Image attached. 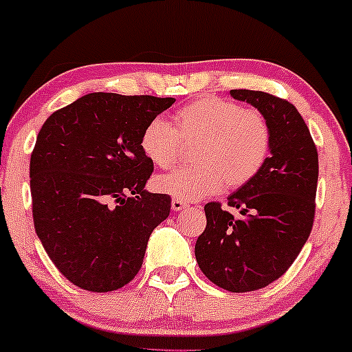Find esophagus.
Wrapping results in <instances>:
<instances>
[{"label":"esophagus","instance_id":"34e87169","mask_svg":"<svg viewBox=\"0 0 352 352\" xmlns=\"http://www.w3.org/2000/svg\"><path fill=\"white\" fill-rule=\"evenodd\" d=\"M187 208V204L185 201H182L179 199H172V210L173 212H180V210Z\"/></svg>","mask_w":352,"mask_h":352}]
</instances>
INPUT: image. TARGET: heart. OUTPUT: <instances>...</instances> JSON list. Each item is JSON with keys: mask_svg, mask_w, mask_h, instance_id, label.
I'll list each match as a JSON object with an SVG mask.
<instances>
[{"mask_svg": "<svg viewBox=\"0 0 352 352\" xmlns=\"http://www.w3.org/2000/svg\"><path fill=\"white\" fill-rule=\"evenodd\" d=\"M172 122L152 119L140 135V148L155 167L170 168L179 160L182 142H197L192 152L197 165L155 179V188L173 199L193 201L223 187H245L261 172L272 151V127L263 112L235 100L205 96L177 109Z\"/></svg>", "mask_w": 352, "mask_h": 352, "instance_id": "heart-1", "label": "heart"}]
</instances>
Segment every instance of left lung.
I'll return each instance as SVG.
<instances>
[{
  "label": "left lung",
  "instance_id": "left-lung-1",
  "mask_svg": "<svg viewBox=\"0 0 352 352\" xmlns=\"http://www.w3.org/2000/svg\"><path fill=\"white\" fill-rule=\"evenodd\" d=\"M265 114L272 127V151L265 167L245 187L205 205L207 227L195 245L205 276L232 293L261 289L283 276L308 240L314 221L318 151L298 109L263 91L233 89Z\"/></svg>",
  "mask_w": 352,
  "mask_h": 352
}]
</instances>
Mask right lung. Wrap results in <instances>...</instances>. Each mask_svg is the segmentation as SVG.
<instances>
[{"label":"right lung","instance_id":"obj_1","mask_svg":"<svg viewBox=\"0 0 352 352\" xmlns=\"http://www.w3.org/2000/svg\"><path fill=\"white\" fill-rule=\"evenodd\" d=\"M173 102L92 92L43 124L30 162L34 230L72 285L107 293L139 273L148 236L172 201L144 190L153 164L140 135Z\"/></svg>","mask_w":352,"mask_h":352}]
</instances>
